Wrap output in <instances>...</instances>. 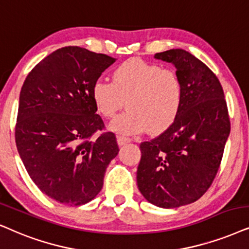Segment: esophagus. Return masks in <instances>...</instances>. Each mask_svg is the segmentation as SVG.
Wrapping results in <instances>:
<instances>
[{
	"mask_svg": "<svg viewBox=\"0 0 249 249\" xmlns=\"http://www.w3.org/2000/svg\"><path fill=\"white\" fill-rule=\"evenodd\" d=\"M117 141H118L119 146H124V145L130 143V140H129V138H125L124 136H118Z\"/></svg>",
	"mask_w": 249,
	"mask_h": 249,
	"instance_id": "1",
	"label": "esophagus"
}]
</instances>
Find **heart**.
<instances>
[{
  "mask_svg": "<svg viewBox=\"0 0 249 249\" xmlns=\"http://www.w3.org/2000/svg\"><path fill=\"white\" fill-rule=\"evenodd\" d=\"M112 82L97 80L91 89L93 104L103 117L111 119L124 107L109 124L120 135H137L148 129L158 134L169 128L182 103V82L172 70L137 59L119 65L112 74Z\"/></svg>",
  "mask_w": 249,
  "mask_h": 249,
  "instance_id": "1",
  "label": "heart"
}]
</instances>
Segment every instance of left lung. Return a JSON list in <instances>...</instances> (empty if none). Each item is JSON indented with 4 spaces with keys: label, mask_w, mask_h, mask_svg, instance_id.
<instances>
[{
    "label": "left lung",
    "mask_w": 249,
    "mask_h": 249,
    "mask_svg": "<svg viewBox=\"0 0 249 249\" xmlns=\"http://www.w3.org/2000/svg\"><path fill=\"white\" fill-rule=\"evenodd\" d=\"M175 66L183 96L177 117L159 137L141 144L137 185L161 208L189 205L212 185L230 135L221 83L201 60L183 49L154 54Z\"/></svg>",
    "instance_id": "left-lung-1"
}]
</instances>
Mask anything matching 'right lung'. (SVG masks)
<instances>
[{"instance_id":"1","label":"right lung","mask_w":249,"mask_h":249,"mask_svg":"<svg viewBox=\"0 0 249 249\" xmlns=\"http://www.w3.org/2000/svg\"><path fill=\"white\" fill-rule=\"evenodd\" d=\"M117 60L80 47H65L42 59L19 96L16 144L32 180L60 203L81 206L101 192L106 168L119 153L105 132L91 89Z\"/></svg>"}]
</instances>
